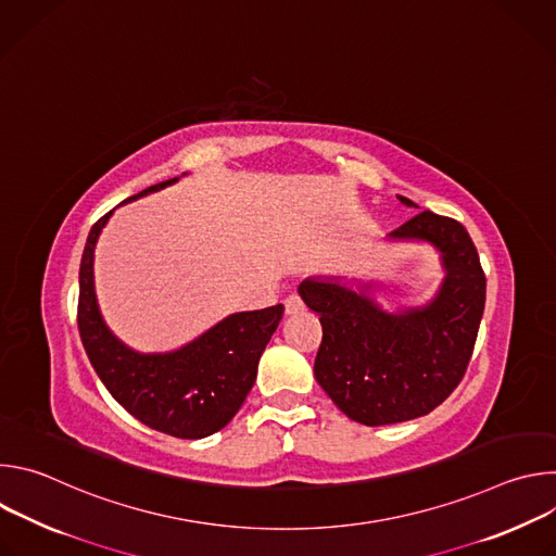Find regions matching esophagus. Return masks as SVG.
<instances>
[{"mask_svg": "<svg viewBox=\"0 0 556 556\" xmlns=\"http://www.w3.org/2000/svg\"><path fill=\"white\" fill-rule=\"evenodd\" d=\"M283 305H286V314H296V312L303 309V301H301L299 294H288Z\"/></svg>", "mask_w": 556, "mask_h": 556, "instance_id": "esophagus-1", "label": "esophagus"}]
</instances>
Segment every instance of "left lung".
<instances>
[{"label":"left lung","mask_w":556,"mask_h":556,"mask_svg":"<svg viewBox=\"0 0 556 556\" xmlns=\"http://www.w3.org/2000/svg\"><path fill=\"white\" fill-rule=\"evenodd\" d=\"M389 237L442 253L446 277L429 305L391 314L339 279L299 286L324 328L314 376L348 418L367 427L427 416L448 399L468 367L486 301L478 249L457 219L422 211Z\"/></svg>","instance_id":"8db88e82"}]
</instances>
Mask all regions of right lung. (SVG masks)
I'll use <instances>...</instances> for the list:
<instances>
[{
  "label": "right lung",
  "instance_id": "add662e5",
  "mask_svg": "<svg viewBox=\"0 0 556 556\" xmlns=\"http://www.w3.org/2000/svg\"><path fill=\"white\" fill-rule=\"evenodd\" d=\"M178 178L153 185L125 202L161 191ZM90 230L78 270V334L99 378L142 425L182 440L224 429L244 405L257 378V363L277 330L283 305L237 312L193 343L169 354H138L105 326L94 294V247L110 219Z\"/></svg>",
  "mask_w": 556,
  "mask_h": 556
}]
</instances>
